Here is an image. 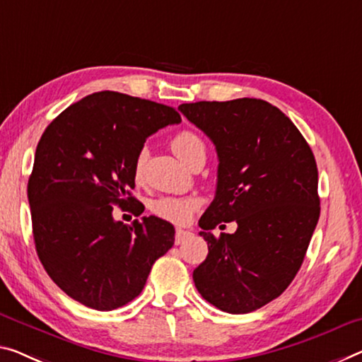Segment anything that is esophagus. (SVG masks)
I'll list each match as a JSON object with an SVG mask.
<instances>
[{
    "label": "esophagus",
    "mask_w": 362,
    "mask_h": 362,
    "mask_svg": "<svg viewBox=\"0 0 362 362\" xmlns=\"http://www.w3.org/2000/svg\"><path fill=\"white\" fill-rule=\"evenodd\" d=\"M194 235L191 231L187 230H182V228H177L176 230V235H175V243L180 246V244H182L185 241H187V239H191Z\"/></svg>",
    "instance_id": "34e87169"
}]
</instances>
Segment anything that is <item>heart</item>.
<instances>
[{
	"label": "heart",
	"mask_w": 362,
	"mask_h": 362,
	"mask_svg": "<svg viewBox=\"0 0 362 362\" xmlns=\"http://www.w3.org/2000/svg\"><path fill=\"white\" fill-rule=\"evenodd\" d=\"M175 153L186 165L196 158L197 155H205V144L196 132L185 129L173 137L171 141ZM144 160H146V150H141L137 153L134 173L139 176L142 171ZM200 207V200L196 197H176V196H163L155 199L152 202V210L155 215L162 216L165 220L173 221V223H186L191 220L194 212H197Z\"/></svg>",
	"instance_id": "heart-1"
}]
</instances>
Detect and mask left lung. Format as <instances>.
Returning <instances> with one entry per match:
<instances>
[{
  "instance_id": "8db88e82",
  "label": "left lung",
  "mask_w": 362,
  "mask_h": 362,
  "mask_svg": "<svg viewBox=\"0 0 362 362\" xmlns=\"http://www.w3.org/2000/svg\"><path fill=\"white\" fill-rule=\"evenodd\" d=\"M218 155L214 202L200 216L207 259L192 278L205 301L230 314L262 308L301 269L320 215L313 150L285 113L265 100L182 103ZM221 221L238 230L216 238Z\"/></svg>"
}]
</instances>
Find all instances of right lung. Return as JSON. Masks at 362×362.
Returning <instances> with one entry per match:
<instances>
[{
  "instance_id": "add662e5",
  "label": "right lung",
  "mask_w": 362,
  "mask_h": 362,
  "mask_svg": "<svg viewBox=\"0 0 362 362\" xmlns=\"http://www.w3.org/2000/svg\"><path fill=\"white\" fill-rule=\"evenodd\" d=\"M181 123L175 108L95 92L48 124L27 185L33 241L49 278L74 301L113 310L137 298L152 265L175 244V228L158 216L131 226L113 218L129 206L137 153L148 136Z\"/></svg>"
}]
</instances>
